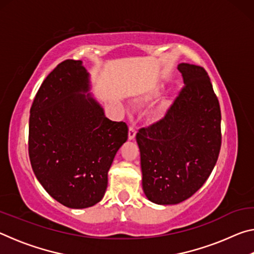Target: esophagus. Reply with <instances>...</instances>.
<instances>
[{
	"mask_svg": "<svg viewBox=\"0 0 254 254\" xmlns=\"http://www.w3.org/2000/svg\"><path fill=\"white\" fill-rule=\"evenodd\" d=\"M136 134V130L133 127H128V140H133L135 137Z\"/></svg>",
	"mask_w": 254,
	"mask_h": 254,
	"instance_id": "1",
	"label": "esophagus"
}]
</instances>
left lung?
Here are the masks:
<instances>
[{
  "label": "left lung",
  "instance_id": "obj_1",
  "mask_svg": "<svg viewBox=\"0 0 254 254\" xmlns=\"http://www.w3.org/2000/svg\"><path fill=\"white\" fill-rule=\"evenodd\" d=\"M184 87L160 121L136 133L142 187L152 203L174 205L192 196L220 154L221 109L203 67L179 64Z\"/></svg>",
  "mask_w": 254,
  "mask_h": 254
}]
</instances>
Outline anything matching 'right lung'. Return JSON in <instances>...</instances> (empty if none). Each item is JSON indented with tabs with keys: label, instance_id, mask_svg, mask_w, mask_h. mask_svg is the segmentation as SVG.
Listing matches in <instances>:
<instances>
[{
	"label": "right lung",
	"instance_id": "obj_1",
	"mask_svg": "<svg viewBox=\"0 0 254 254\" xmlns=\"http://www.w3.org/2000/svg\"><path fill=\"white\" fill-rule=\"evenodd\" d=\"M80 60L67 59L46 77L29 119V157L46 191L70 208L101 201L107 173L127 140L126 122L107 119L89 89Z\"/></svg>",
	"mask_w": 254,
	"mask_h": 254
}]
</instances>
